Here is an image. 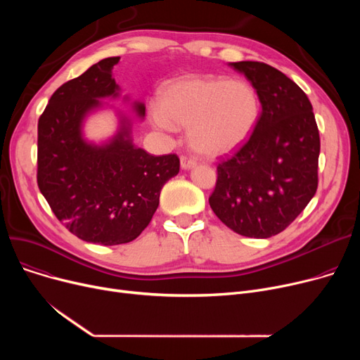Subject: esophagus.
<instances>
[{"instance_id":"34e87169","label":"esophagus","mask_w":360,"mask_h":360,"mask_svg":"<svg viewBox=\"0 0 360 360\" xmlns=\"http://www.w3.org/2000/svg\"><path fill=\"white\" fill-rule=\"evenodd\" d=\"M197 165V162L193 158H188V156H181V167L182 169H191Z\"/></svg>"}]
</instances>
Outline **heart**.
Segmentation results:
<instances>
[{
    "label": "heart",
    "mask_w": 360,
    "mask_h": 360,
    "mask_svg": "<svg viewBox=\"0 0 360 360\" xmlns=\"http://www.w3.org/2000/svg\"><path fill=\"white\" fill-rule=\"evenodd\" d=\"M261 113L255 87L217 75H184L159 90V108L148 115L155 127H188L191 148L202 156H223L248 141Z\"/></svg>",
    "instance_id": "heart-1"
}]
</instances>
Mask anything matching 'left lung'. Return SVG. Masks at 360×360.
I'll use <instances>...</instances> for the list:
<instances>
[{"instance_id":"8db88e82","label":"left lung","mask_w":360,"mask_h":360,"mask_svg":"<svg viewBox=\"0 0 360 360\" xmlns=\"http://www.w3.org/2000/svg\"><path fill=\"white\" fill-rule=\"evenodd\" d=\"M229 65L255 87L261 113L248 141L219 163L209 202L233 232L266 239L285 231L315 195L319 132L308 96L286 74L258 61Z\"/></svg>"}]
</instances>
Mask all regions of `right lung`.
I'll list each match as a JSON object with an SVG mask.
<instances>
[{
	"label": "right lung",
	"mask_w": 360,
	"mask_h": 360,
	"mask_svg": "<svg viewBox=\"0 0 360 360\" xmlns=\"http://www.w3.org/2000/svg\"><path fill=\"white\" fill-rule=\"evenodd\" d=\"M118 63L120 56L105 58L63 84L37 124L42 195L71 233L106 247L134 240L147 228L163 185L179 172L176 155L151 156L132 143L131 120L120 110L110 139L98 144L84 137L86 120L108 108L102 99L121 96L112 75ZM131 105L143 120L144 103Z\"/></svg>",
	"instance_id": "1"
}]
</instances>
